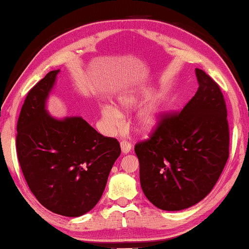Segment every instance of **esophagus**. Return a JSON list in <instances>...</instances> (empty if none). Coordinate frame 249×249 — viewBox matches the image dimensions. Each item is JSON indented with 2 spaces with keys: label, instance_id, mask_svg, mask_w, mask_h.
<instances>
[{
  "label": "esophagus",
  "instance_id": "esophagus-1",
  "mask_svg": "<svg viewBox=\"0 0 249 249\" xmlns=\"http://www.w3.org/2000/svg\"><path fill=\"white\" fill-rule=\"evenodd\" d=\"M120 146H121L122 153H124V154L129 153V152L131 151V147H132L131 143L128 142V141H125V140H122V141L120 142Z\"/></svg>",
  "mask_w": 249,
  "mask_h": 249
}]
</instances>
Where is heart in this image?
Masks as SVG:
<instances>
[{"instance_id": "1", "label": "heart", "mask_w": 249, "mask_h": 249, "mask_svg": "<svg viewBox=\"0 0 249 249\" xmlns=\"http://www.w3.org/2000/svg\"><path fill=\"white\" fill-rule=\"evenodd\" d=\"M142 100L143 96L128 94L120 96V97L118 98V103H119L120 106L124 109H131L139 106V105L142 103ZM100 112H102L103 119L106 121V124L109 127H119L121 122V115L120 112L117 110V108L113 107L112 105H104L102 109H100ZM160 115V111L156 105H151V106L145 108L144 110H142L140 115H139L137 124L138 129L142 132H147L150 131V130L154 129L156 127V124H159Z\"/></svg>"}]
</instances>
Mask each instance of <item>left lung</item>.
Returning a JSON list of instances; mask_svg holds the SVG:
<instances>
[{
  "mask_svg": "<svg viewBox=\"0 0 249 249\" xmlns=\"http://www.w3.org/2000/svg\"><path fill=\"white\" fill-rule=\"evenodd\" d=\"M197 93L180 111L160 115L150 138L138 142L145 197L166 211L187 209L206 197L229 159L228 109L220 86L200 69Z\"/></svg>",
  "mask_w": 249,
  "mask_h": 249,
  "instance_id": "1",
  "label": "left lung"
}]
</instances>
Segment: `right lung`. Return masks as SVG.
Listing matches in <instances>:
<instances>
[{
	"label": "right lung",
	"mask_w": 249,
	"mask_h": 249,
	"mask_svg": "<svg viewBox=\"0 0 249 249\" xmlns=\"http://www.w3.org/2000/svg\"><path fill=\"white\" fill-rule=\"evenodd\" d=\"M59 70L28 91L17 121L16 152L35 197L48 210L80 216L99 201L121 153L115 138L104 137L81 117L58 120L46 100Z\"/></svg>",
	"instance_id": "obj_1"
}]
</instances>
